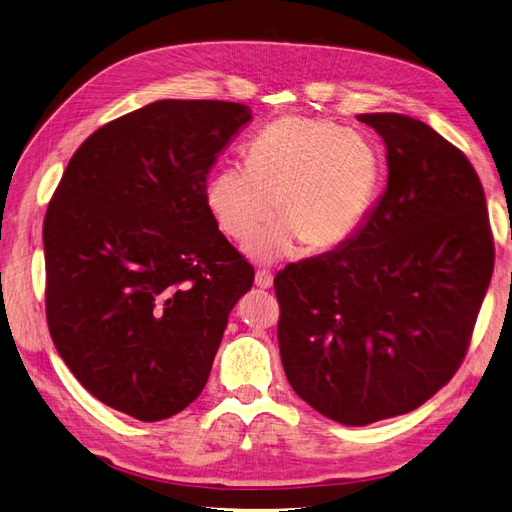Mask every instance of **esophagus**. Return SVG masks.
Returning a JSON list of instances; mask_svg holds the SVG:
<instances>
[{
  "label": "esophagus",
  "mask_w": 512,
  "mask_h": 512,
  "mask_svg": "<svg viewBox=\"0 0 512 512\" xmlns=\"http://www.w3.org/2000/svg\"><path fill=\"white\" fill-rule=\"evenodd\" d=\"M272 282H274V274H272V272L257 270V274H255V284H257L259 288H270Z\"/></svg>",
  "instance_id": "obj_1"
}]
</instances>
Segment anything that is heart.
I'll list each match as a JSON object with an SVG mask.
<instances>
[{
    "label": "heart",
    "mask_w": 512,
    "mask_h": 512,
    "mask_svg": "<svg viewBox=\"0 0 512 512\" xmlns=\"http://www.w3.org/2000/svg\"><path fill=\"white\" fill-rule=\"evenodd\" d=\"M385 182L381 154L358 131L311 117L265 125L247 148V167H219L205 203L219 232L253 242L276 215L284 221L251 249L257 259L332 251L358 234Z\"/></svg>",
    "instance_id": "obj_1"
}]
</instances>
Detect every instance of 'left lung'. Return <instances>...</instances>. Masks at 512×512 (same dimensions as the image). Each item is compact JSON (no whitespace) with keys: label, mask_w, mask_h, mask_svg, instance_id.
Returning <instances> with one entry per match:
<instances>
[{"label":"left lung","mask_w":512,"mask_h":512,"mask_svg":"<svg viewBox=\"0 0 512 512\" xmlns=\"http://www.w3.org/2000/svg\"><path fill=\"white\" fill-rule=\"evenodd\" d=\"M387 146V190L339 249L274 278L286 379L341 425L416 410L471 345L494 272L479 175L427 123L358 115Z\"/></svg>","instance_id":"left-lung-1"}]
</instances>
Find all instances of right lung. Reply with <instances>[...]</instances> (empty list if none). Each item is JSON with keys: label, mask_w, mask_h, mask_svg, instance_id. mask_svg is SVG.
Instances as JSON below:
<instances>
[{"label": "right lung", "mask_w": 512, "mask_h": 512, "mask_svg": "<svg viewBox=\"0 0 512 512\" xmlns=\"http://www.w3.org/2000/svg\"><path fill=\"white\" fill-rule=\"evenodd\" d=\"M251 108L159 100L102 125L64 169L43 221L46 318L75 379L144 422L207 385L253 265L205 203L217 154Z\"/></svg>", "instance_id": "obj_1"}]
</instances>
